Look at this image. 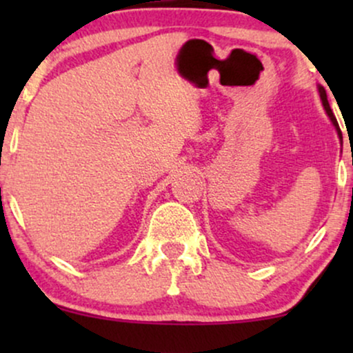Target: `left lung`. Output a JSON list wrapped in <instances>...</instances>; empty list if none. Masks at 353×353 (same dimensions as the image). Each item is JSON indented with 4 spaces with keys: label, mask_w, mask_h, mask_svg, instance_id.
I'll return each mask as SVG.
<instances>
[{
    "label": "left lung",
    "mask_w": 353,
    "mask_h": 353,
    "mask_svg": "<svg viewBox=\"0 0 353 353\" xmlns=\"http://www.w3.org/2000/svg\"><path fill=\"white\" fill-rule=\"evenodd\" d=\"M317 89H319V96H320V101H322V106H323V109H325L327 116H329V119L332 121V124H334V128H335V131H337L339 137H340V139H342V132H340L339 123H337V119H335L334 112H332V109H330V104H329V101H327V92H325V89H323V86H320V84H319V86H317Z\"/></svg>",
    "instance_id": "left-lung-1"
}]
</instances>
